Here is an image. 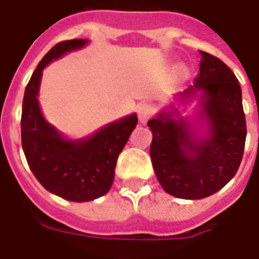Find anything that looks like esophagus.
Returning a JSON list of instances; mask_svg holds the SVG:
<instances>
[{"label":"esophagus","instance_id":"esophagus-1","mask_svg":"<svg viewBox=\"0 0 259 259\" xmlns=\"http://www.w3.org/2000/svg\"><path fill=\"white\" fill-rule=\"evenodd\" d=\"M154 113L155 108L151 104H142L138 108V117H139L141 122H146L149 118H151V116Z\"/></svg>","mask_w":259,"mask_h":259}]
</instances>
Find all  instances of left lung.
Here are the masks:
<instances>
[{
	"instance_id": "1",
	"label": "left lung",
	"mask_w": 259,
	"mask_h": 259,
	"mask_svg": "<svg viewBox=\"0 0 259 259\" xmlns=\"http://www.w3.org/2000/svg\"><path fill=\"white\" fill-rule=\"evenodd\" d=\"M199 73L194 85L182 93L192 97L202 91L203 112L210 134L207 139L191 137L188 122L158 114L147 125L153 132L150 157L165 192L183 199L213 195L236 175L246 143V117L242 89L231 68L215 56L201 52Z\"/></svg>"
}]
</instances>
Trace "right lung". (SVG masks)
<instances>
[{
  "mask_svg": "<svg viewBox=\"0 0 259 259\" xmlns=\"http://www.w3.org/2000/svg\"><path fill=\"white\" fill-rule=\"evenodd\" d=\"M85 42L63 40L49 50L27 84L21 109V146L28 166L48 191L73 202L93 201L110 190L118 154L138 122L137 114H132L77 142L64 139L46 122L36 98L42 69Z\"/></svg>",
  "mask_w": 259,
  "mask_h": 259,
  "instance_id": "right-lung-1",
  "label": "right lung"
}]
</instances>
